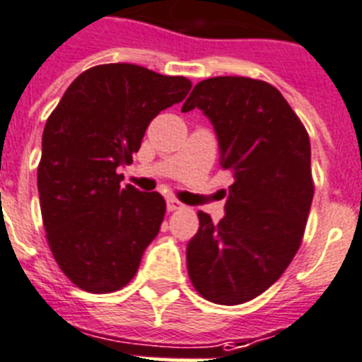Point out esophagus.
<instances>
[{"mask_svg":"<svg viewBox=\"0 0 362 362\" xmlns=\"http://www.w3.org/2000/svg\"><path fill=\"white\" fill-rule=\"evenodd\" d=\"M166 209H168L170 212H175V211H183L185 205L179 199H175V197H168L166 199Z\"/></svg>","mask_w":362,"mask_h":362,"instance_id":"obj_1","label":"esophagus"}]
</instances>
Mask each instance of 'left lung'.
Here are the masks:
<instances>
[{"label":"left lung","instance_id":"left-lung-1","mask_svg":"<svg viewBox=\"0 0 362 362\" xmlns=\"http://www.w3.org/2000/svg\"><path fill=\"white\" fill-rule=\"evenodd\" d=\"M203 110L233 175L218 223L197 212L187 245L196 291L221 305L249 302L282 276L304 238L313 202L310 135L282 93L264 80L214 76L194 88L183 111Z\"/></svg>","mask_w":362,"mask_h":362}]
</instances>
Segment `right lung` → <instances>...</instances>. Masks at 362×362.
Returning <instances> with one entry per match:
<instances>
[{
  "label": "right lung",
  "instance_id": "1",
  "mask_svg": "<svg viewBox=\"0 0 362 362\" xmlns=\"http://www.w3.org/2000/svg\"><path fill=\"white\" fill-rule=\"evenodd\" d=\"M185 76L134 64L84 71L45 122L38 192L43 228L62 273L88 293H113L135 276L165 219V197L122 187L148 124L183 100Z\"/></svg>",
  "mask_w": 362,
  "mask_h": 362
}]
</instances>
